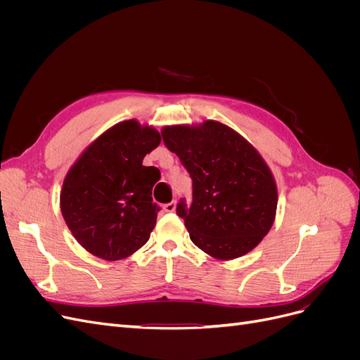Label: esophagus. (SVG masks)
Instances as JSON below:
<instances>
[{"instance_id":"1","label":"esophagus","mask_w":360,"mask_h":360,"mask_svg":"<svg viewBox=\"0 0 360 360\" xmlns=\"http://www.w3.org/2000/svg\"><path fill=\"white\" fill-rule=\"evenodd\" d=\"M176 205H177V202H176V201L167 202V204H163V210H165L167 213H171V212L176 210Z\"/></svg>"}]
</instances>
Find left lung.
<instances>
[{"label": "left lung", "mask_w": 360, "mask_h": 360, "mask_svg": "<svg viewBox=\"0 0 360 360\" xmlns=\"http://www.w3.org/2000/svg\"><path fill=\"white\" fill-rule=\"evenodd\" d=\"M162 138L192 179V202L181 198L177 214L191 240L219 259L252 250L274 225L278 192L258 151L222 123L168 126Z\"/></svg>", "instance_id": "1"}]
</instances>
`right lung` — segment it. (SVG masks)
<instances>
[{
    "label": "right lung",
    "mask_w": 360,
    "mask_h": 360,
    "mask_svg": "<svg viewBox=\"0 0 360 360\" xmlns=\"http://www.w3.org/2000/svg\"><path fill=\"white\" fill-rule=\"evenodd\" d=\"M159 144L158 130L129 120L106 130L70 168L63 217L93 255L115 261L147 243L160 210L151 197L160 172L143 159Z\"/></svg>",
    "instance_id": "add662e5"
}]
</instances>
